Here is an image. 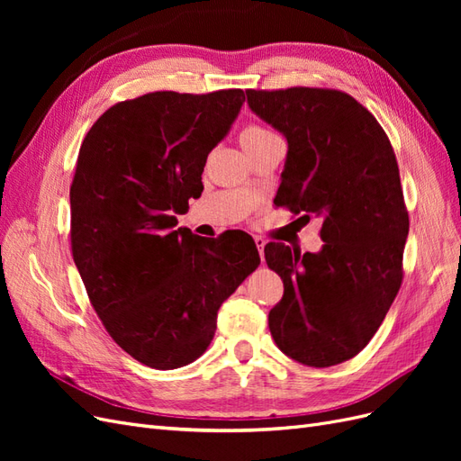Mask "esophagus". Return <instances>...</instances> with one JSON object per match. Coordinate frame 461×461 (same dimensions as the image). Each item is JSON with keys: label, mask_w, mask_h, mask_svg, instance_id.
<instances>
[{"label": "esophagus", "mask_w": 461, "mask_h": 461, "mask_svg": "<svg viewBox=\"0 0 461 461\" xmlns=\"http://www.w3.org/2000/svg\"><path fill=\"white\" fill-rule=\"evenodd\" d=\"M254 242H256V246H258V249H259V256H261V259H263V249H265V244H267V242H265V240L261 239V236H256Z\"/></svg>", "instance_id": "1"}]
</instances>
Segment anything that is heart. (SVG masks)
Returning a JSON list of instances; mask_svg holds the SVG:
<instances>
[{"label": "heart", "mask_w": 461, "mask_h": 461, "mask_svg": "<svg viewBox=\"0 0 461 461\" xmlns=\"http://www.w3.org/2000/svg\"><path fill=\"white\" fill-rule=\"evenodd\" d=\"M269 136H273V132L265 131L261 127H246L240 132V144L244 148V146H249V144H256V142L263 140V138H269Z\"/></svg>", "instance_id": "1"}]
</instances>
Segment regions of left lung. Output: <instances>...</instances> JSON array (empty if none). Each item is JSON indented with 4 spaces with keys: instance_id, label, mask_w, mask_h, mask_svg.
Instances as JSON below:
<instances>
[{
    "instance_id": "1",
    "label": "left lung",
    "mask_w": 461,
    "mask_h": 461,
    "mask_svg": "<svg viewBox=\"0 0 461 461\" xmlns=\"http://www.w3.org/2000/svg\"><path fill=\"white\" fill-rule=\"evenodd\" d=\"M246 95L249 109L288 144L275 203L323 222L315 254L265 246V261L285 285L269 330L298 364H342L367 346L402 285L410 221L393 146L369 111L344 92Z\"/></svg>"
}]
</instances>
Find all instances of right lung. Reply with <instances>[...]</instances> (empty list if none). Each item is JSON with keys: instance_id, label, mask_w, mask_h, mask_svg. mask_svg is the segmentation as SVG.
I'll use <instances>...</instances> for the list:
<instances>
[{"instance_id": "1", "label": "right lung", "mask_w": 461, "mask_h": 461, "mask_svg": "<svg viewBox=\"0 0 461 461\" xmlns=\"http://www.w3.org/2000/svg\"><path fill=\"white\" fill-rule=\"evenodd\" d=\"M244 100L242 90L146 94L107 109L80 146L71 186L75 265L111 339L148 367L198 359L213 340L221 303L259 265L246 232L200 239L175 230Z\"/></svg>"}]
</instances>
